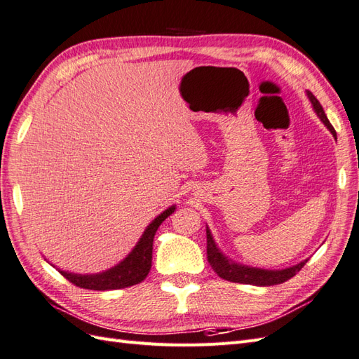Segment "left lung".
<instances>
[{"label":"left lung","instance_id":"obj_1","mask_svg":"<svg viewBox=\"0 0 359 359\" xmlns=\"http://www.w3.org/2000/svg\"><path fill=\"white\" fill-rule=\"evenodd\" d=\"M308 97L312 103L313 109H316V112L318 114V117L323 120V123L327 126V129L334 134V137H337L334 126L330 125V121L327 120L325 114V109H323L316 95H313L311 91H308ZM207 260L210 266L213 268L215 273L221 278H224V280L243 283V285H256V286H273V285H278L290 280V278L299 273L306 264V262H302L299 265L287 269H282V271H268V269L248 268L243 265L233 264V262H230L225 256H222L219 250L216 248L215 241L212 238V234H210L208 229H207Z\"/></svg>","mask_w":359,"mask_h":359}]
</instances>
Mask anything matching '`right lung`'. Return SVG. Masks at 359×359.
<instances>
[{"label": "right lung", "instance_id": "obj_1", "mask_svg": "<svg viewBox=\"0 0 359 359\" xmlns=\"http://www.w3.org/2000/svg\"><path fill=\"white\" fill-rule=\"evenodd\" d=\"M175 207L163 212L158 217H155L152 224L144 230L142 239L138 241L135 248L130 251V255L118 264L104 273L93 274V276H81V274H72L67 271L57 269L68 282L73 285L83 287V290H94V291H108V290H123V287L134 286L140 282H143L146 276L149 274L152 266V245H154V236L158 230V226L165 217L173 213Z\"/></svg>", "mask_w": 359, "mask_h": 359}]
</instances>
